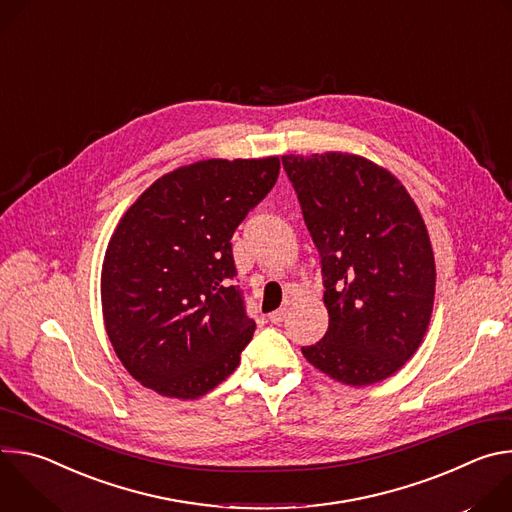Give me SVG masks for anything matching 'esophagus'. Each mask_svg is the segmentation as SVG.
Wrapping results in <instances>:
<instances>
[{
  "label": "esophagus",
  "instance_id": "esophagus-1",
  "mask_svg": "<svg viewBox=\"0 0 512 512\" xmlns=\"http://www.w3.org/2000/svg\"><path fill=\"white\" fill-rule=\"evenodd\" d=\"M285 316H287V308H279V310H275V312L269 314V322H271V324H279V322H283Z\"/></svg>",
  "mask_w": 512,
  "mask_h": 512
}]
</instances>
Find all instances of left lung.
<instances>
[{
	"label": "left lung",
	"instance_id": "8db88e82",
	"mask_svg": "<svg viewBox=\"0 0 512 512\" xmlns=\"http://www.w3.org/2000/svg\"><path fill=\"white\" fill-rule=\"evenodd\" d=\"M320 253L324 338L302 346L316 369L352 387L379 383L419 348L435 263L423 218L385 168L350 154L283 156Z\"/></svg>",
	"mask_w": 512,
	"mask_h": 512
}]
</instances>
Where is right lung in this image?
Listing matches in <instances>:
<instances>
[{"label":"right lung","mask_w":512,"mask_h":512,"mask_svg":"<svg viewBox=\"0 0 512 512\" xmlns=\"http://www.w3.org/2000/svg\"><path fill=\"white\" fill-rule=\"evenodd\" d=\"M277 176L279 158L204 160L162 176L123 214L103 261V318L143 387L198 399L237 369L255 322L231 239Z\"/></svg>","instance_id":"1"}]
</instances>
